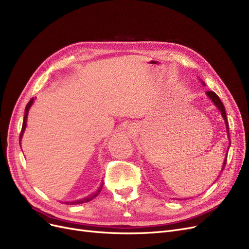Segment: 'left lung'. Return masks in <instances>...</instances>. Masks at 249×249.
I'll return each instance as SVG.
<instances>
[{
  "label": "left lung",
  "mask_w": 249,
  "mask_h": 249,
  "mask_svg": "<svg viewBox=\"0 0 249 249\" xmlns=\"http://www.w3.org/2000/svg\"><path fill=\"white\" fill-rule=\"evenodd\" d=\"M206 94H207V96H208L211 100L213 101V104H214V105L216 106V107L219 109L220 114H222V116H223V118H224V120H225L226 127H227V131H228V133H229V124H228V120H227V114H226L225 107H224V105H223V103H222V100L219 99V97L216 95V93H214L213 91H206ZM229 139H230V136H229ZM229 148H230V145H229ZM226 163H227V157H226V159H225V162H224V165H223L222 171H223L224 168H225Z\"/></svg>",
  "instance_id": "left-lung-1"
}]
</instances>
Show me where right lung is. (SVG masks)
I'll use <instances>...</instances> for the list:
<instances>
[{
    "mask_svg": "<svg viewBox=\"0 0 249 249\" xmlns=\"http://www.w3.org/2000/svg\"><path fill=\"white\" fill-rule=\"evenodd\" d=\"M33 103H34V98H32V99L29 101V104H27V105H26V107H25V110H24V118H23V123H22V128H21L20 136H19V143H20V140H21L22 134H23V132H24V130H25V127H26V119H27V114H29V109H30V107H32ZM103 185H104V183H101V186H100V187H99V189L94 193V194L89 195L88 197H86V198H84V199H80V200L72 201V202H66V203H68V204H71V205L86 203V202H89V201H91L92 199H94V198L99 194L100 191H101V188H103Z\"/></svg>",
    "mask_w": 249,
    "mask_h": 249,
    "instance_id": "add662e5",
    "label": "right lung"
}]
</instances>
